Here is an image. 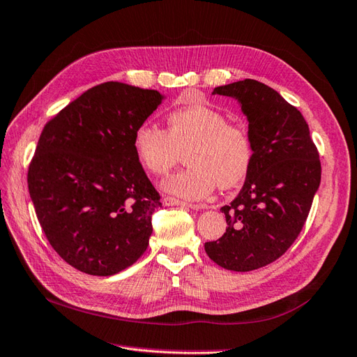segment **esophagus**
Returning <instances> with one entry per match:
<instances>
[{
    "label": "esophagus",
    "mask_w": 357,
    "mask_h": 357,
    "mask_svg": "<svg viewBox=\"0 0 357 357\" xmlns=\"http://www.w3.org/2000/svg\"><path fill=\"white\" fill-rule=\"evenodd\" d=\"M162 202H164V205H181V206H188V208H193V210H202L206 206L204 204H188V202L181 201V199L170 197V196H165Z\"/></svg>",
    "instance_id": "1"
}]
</instances>
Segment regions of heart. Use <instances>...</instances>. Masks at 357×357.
Here are the masks:
<instances>
[{
    "label": "heart",
    "mask_w": 357,
    "mask_h": 357,
    "mask_svg": "<svg viewBox=\"0 0 357 357\" xmlns=\"http://www.w3.org/2000/svg\"><path fill=\"white\" fill-rule=\"evenodd\" d=\"M185 152L188 167L162 182L167 192L185 199L208 196L216 184L233 188L242 182L254 160L250 130L205 105L185 106L167 117V130L143 123L134 132V152L152 175H165Z\"/></svg>",
    "instance_id": "1"
}]
</instances>
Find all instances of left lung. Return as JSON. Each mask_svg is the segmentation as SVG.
Returning a JSON list of instances; mask_svg holds the SVG:
<instances>
[{
	"label": "left lung",
	"instance_id": "left-lung-1",
	"mask_svg": "<svg viewBox=\"0 0 357 357\" xmlns=\"http://www.w3.org/2000/svg\"><path fill=\"white\" fill-rule=\"evenodd\" d=\"M242 105L254 160L238 196L220 211L227 231L205 252L228 271L266 266L295 242L321 182L318 149L309 124L275 89L252 79L214 88Z\"/></svg>",
	"mask_w": 357,
	"mask_h": 357
}]
</instances>
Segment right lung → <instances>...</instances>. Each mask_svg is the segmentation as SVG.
Returning a JSON list of instances; mask_svg holds the SVG:
<instances>
[{
    "instance_id": "obj_1",
    "label": "right lung",
    "mask_w": 357,
    "mask_h": 357,
    "mask_svg": "<svg viewBox=\"0 0 357 357\" xmlns=\"http://www.w3.org/2000/svg\"><path fill=\"white\" fill-rule=\"evenodd\" d=\"M161 102L155 89L106 82L44 126L29 192L50 245L80 272L114 275L147 250L161 197L134 152V132Z\"/></svg>"
}]
</instances>
